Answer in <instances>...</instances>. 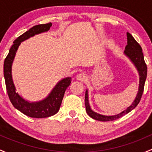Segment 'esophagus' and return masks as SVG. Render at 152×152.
Instances as JSON below:
<instances>
[{"mask_svg": "<svg viewBox=\"0 0 152 152\" xmlns=\"http://www.w3.org/2000/svg\"><path fill=\"white\" fill-rule=\"evenodd\" d=\"M87 79V77L86 75V74H84V73H79V74L77 75V80H78L80 81H85Z\"/></svg>", "mask_w": 152, "mask_h": 152, "instance_id": "esophagus-1", "label": "esophagus"}]
</instances>
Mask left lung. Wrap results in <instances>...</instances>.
Returning a JSON list of instances; mask_svg holds the SVG:
<instances>
[{
    "instance_id": "1",
    "label": "left lung",
    "mask_w": 152,
    "mask_h": 152,
    "mask_svg": "<svg viewBox=\"0 0 152 152\" xmlns=\"http://www.w3.org/2000/svg\"><path fill=\"white\" fill-rule=\"evenodd\" d=\"M126 37H127V45L125 47L124 54L133 63V64L136 67L139 73V88L137 96H136L132 104L129 107H128L125 110L115 115H104L97 113H95L94 111H93L91 109L88 102V90H86L85 95L86 110L88 115L89 116L91 117L94 119L97 120V121H109L118 119V118H121V116L124 115L125 114L128 113L131 110H133L134 107L138 104V103L140 101V99H141L143 89H144V84L145 82H146L147 76V66L146 63H145L143 53L142 52V48L140 45L136 42V40L134 39L133 37L129 33H126Z\"/></svg>"
}]
</instances>
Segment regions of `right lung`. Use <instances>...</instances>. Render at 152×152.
<instances>
[{
    "label": "right lung",
    "mask_w": 152,
    "mask_h": 152,
    "mask_svg": "<svg viewBox=\"0 0 152 152\" xmlns=\"http://www.w3.org/2000/svg\"><path fill=\"white\" fill-rule=\"evenodd\" d=\"M51 26V23L37 25L18 37L14 41V45L11 47L9 54L4 61V75L9 99L15 108L25 115L32 118H47L57 113L61 104L66 89L70 85L72 81L70 77L64 78L56 84L50 94L45 99L39 102H31L23 99L16 92V88L12 80V66L20 43L36 34L49 31Z\"/></svg>",
    "instance_id": "obj_1"
}]
</instances>
